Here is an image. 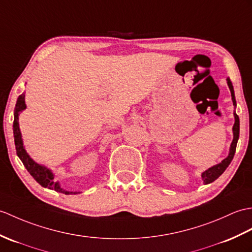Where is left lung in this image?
Returning <instances> with one entry per match:
<instances>
[{
    "instance_id": "left-lung-1",
    "label": "left lung",
    "mask_w": 252,
    "mask_h": 252,
    "mask_svg": "<svg viewBox=\"0 0 252 252\" xmlns=\"http://www.w3.org/2000/svg\"><path fill=\"white\" fill-rule=\"evenodd\" d=\"M226 83H227V86H229V89L231 91L233 105H234V107L236 108L235 94H234V88H233V85L231 83L230 78H226ZM234 119H235V122H234V126H233V140H232L231 146H230L229 155H227L225 159H223L220 163H218V164L209 167L208 169H206L205 172L202 173V179H203L204 184H205V185L212 184L213 181H215L218 177H220L222 173H223L226 169V167L230 165V163L234 158V155H235L237 140H238V137H239V118H238V116H237L235 110H234Z\"/></svg>"
}]
</instances>
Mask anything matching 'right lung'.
I'll return each mask as SVG.
<instances>
[{"mask_svg":"<svg viewBox=\"0 0 252 252\" xmlns=\"http://www.w3.org/2000/svg\"><path fill=\"white\" fill-rule=\"evenodd\" d=\"M25 96H26L25 93H22L21 95H19L18 99H17L15 112H14L13 130H14V138H15L17 156L19 157V159L23 163V165H25L26 168L28 169V172L31 174V176H33V178L36 180L40 186L44 187V188H48L50 190H55L57 192L64 193V194H77V193H79L77 191H66L65 189L61 188L59 181H55V174L52 173L51 169L47 168L42 164H38V163L35 162L26 151L25 146H23L22 135L19 127V115L22 110H25L27 108Z\"/></svg>","mask_w":252,"mask_h":252,"instance_id":"add662e5","label":"right lung"}]
</instances>
